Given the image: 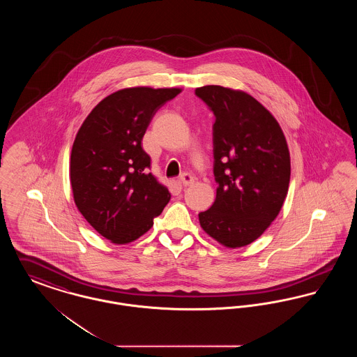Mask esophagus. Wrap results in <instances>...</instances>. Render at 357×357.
Listing matches in <instances>:
<instances>
[{
  "mask_svg": "<svg viewBox=\"0 0 357 357\" xmlns=\"http://www.w3.org/2000/svg\"><path fill=\"white\" fill-rule=\"evenodd\" d=\"M181 182H182V185L183 186H191L194 182H195V179H194V176L191 175V174H188V172H185V174H182L181 175Z\"/></svg>",
  "mask_w": 357,
  "mask_h": 357,
  "instance_id": "1",
  "label": "esophagus"
}]
</instances>
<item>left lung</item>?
<instances>
[{"instance_id":"1","label":"left lung","mask_w":357,"mask_h":357,"mask_svg":"<svg viewBox=\"0 0 357 357\" xmlns=\"http://www.w3.org/2000/svg\"><path fill=\"white\" fill-rule=\"evenodd\" d=\"M215 115L213 126L217 197L199 213L201 227L226 248L252 243L271 226L288 194L290 155L272 114L243 91L195 89Z\"/></svg>"}]
</instances>
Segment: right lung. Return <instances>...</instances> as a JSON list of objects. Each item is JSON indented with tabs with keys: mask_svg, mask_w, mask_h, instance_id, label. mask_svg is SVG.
Here are the masks:
<instances>
[{
	"mask_svg": "<svg viewBox=\"0 0 357 357\" xmlns=\"http://www.w3.org/2000/svg\"><path fill=\"white\" fill-rule=\"evenodd\" d=\"M181 88L134 86L111 93L83 121L70 153L73 199L86 222L112 243L147 233L170 191L149 169L142 139L156 111Z\"/></svg>",
	"mask_w": 357,
	"mask_h": 357,
	"instance_id": "right-lung-1",
	"label": "right lung"
}]
</instances>
